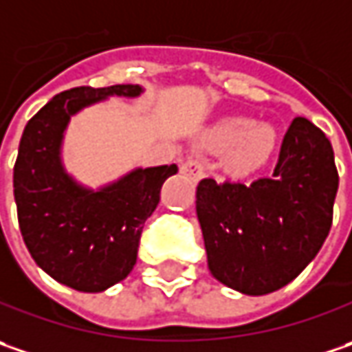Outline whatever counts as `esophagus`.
I'll return each mask as SVG.
<instances>
[{"mask_svg":"<svg viewBox=\"0 0 352 352\" xmlns=\"http://www.w3.org/2000/svg\"><path fill=\"white\" fill-rule=\"evenodd\" d=\"M181 173H183V175L191 177L192 181H199V179L203 177V165L195 160L185 161V163L181 165Z\"/></svg>","mask_w":352,"mask_h":352,"instance_id":"34e87169","label":"esophagus"}]
</instances>
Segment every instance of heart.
Returning a JSON list of instances; mask_svg holds the SVG:
<instances>
[{
    "instance_id": "obj_1",
    "label": "heart",
    "mask_w": 352,
    "mask_h": 352,
    "mask_svg": "<svg viewBox=\"0 0 352 352\" xmlns=\"http://www.w3.org/2000/svg\"><path fill=\"white\" fill-rule=\"evenodd\" d=\"M201 142L210 151H226V167L232 173L252 175L278 151L280 131L248 116H226L203 131Z\"/></svg>"
}]
</instances>
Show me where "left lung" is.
<instances>
[{
	"instance_id": "1",
	"label": "left lung",
	"mask_w": 352,
	"mask_h": 352,
	"mask_svg": "<svg viewBox=\"0 0 352 352\" xmlns=\"http://www.w3.org/2000/svg\"><path fill=\"white\" fill-rule=\"evenodd\" d=\"M339 187L325 133L296 118L272 177L250 185L203 179L197 217L210 274L244 296H266L296 280L321 250Z\"/></svg>"
}]
</instances>
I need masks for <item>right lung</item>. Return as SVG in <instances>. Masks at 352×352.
<instances>
[{
  "instance_id": "1",
  "label": "right lung",
  "mask_w": 352,
  "mask_h": 352,
  "mask_svg": "<svg viewBox=\"0 0 352 352\" xmlns=\"http://www.w3.org/2000/svg\"><path fill=\"white\" fill-rule=\"evenodd\" d=\"M142 94L140 85L70 88L27 122L19 142L13 192L25 246L43 272L76 292L100 294L128 278L144 222L177 165L133 167L94 189L67 171L65 133L72 116L85 108Z\"/></svg>"
}]
</instances>
